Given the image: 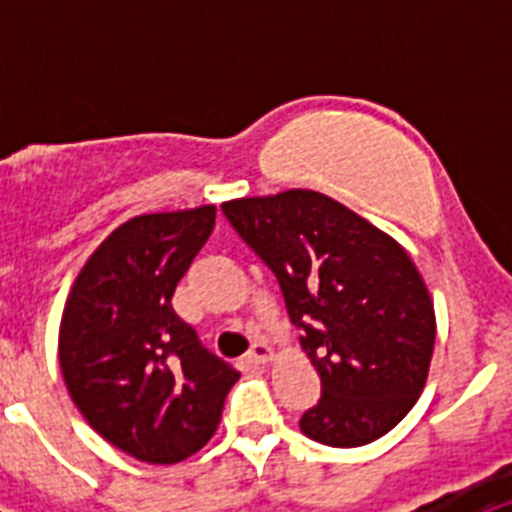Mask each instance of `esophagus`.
Here are the masks:
<instances>
[{"instance_id":"1","label":"esophagus","mask_w":512,"mask_h":512,"mask_svg":"<svg viewBox=\"0 0 512 512\" xmlns=\"http://www.w3.org/2000/svg\"><path fill=\"white\" fill-rule=\"evenodd\" d=\"M246 359H248V364H256V366H259V364H266V361L271 359V348L266 346L264 341L253 343L251 351H248Z\"/></svg>"}]
</instances>
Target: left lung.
Segmentation results:
<instances>
[{"mask_svg":"<svg viewBox=\"0 0 512 512\" xmlns=\"http://www.w3.org/2000/svg\"><path fill=\"white\" fill-rule=\"evenodd\" d=\"M274 271L323 395L300 428L354 449L390 433L428 379L436 312L408 251L364 217L310 189L223 202Z\"/></svg>","mask_w":512,"mask_h":512,"instance_id":"obj_1","label":"left lung"}]
</instances>
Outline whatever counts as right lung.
<instances>
[{
	"mask_svg": "<svg viewBox=\"0 0 512 512\" xmlns=\"http://www.w3.org/2000/svg\"><path fill=\"white\" fill-rule=\"evenodd\" d=\"M212 228V205L133 217L89 256L63 307L71 400L104 441L148 464L200 451L241 377L171 307Z\"/></svg>",
	"mask_w": 512,
	"mask_h": 512,
	"instance_id": "add662e5",
	"label": "right lung"
}]
</instances>
